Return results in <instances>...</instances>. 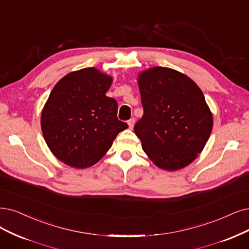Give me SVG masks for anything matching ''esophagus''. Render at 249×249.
<instances>
[{"label": "esophagus", "mask_w": 249, "mask_h": 249, "mask_svg": "<svg viewBox=\"0 0 249 249\" xmlns=\"http://www.w3.org/2000/svg\"><path fill=\"white\" fill-rule=\"evenodd\" d=\"M134 122H135V120H134V118H131L130 120H128V125H129V128H130V129H132V128H133Z\"/></svg>", "instance_id": "1"}]
</instances>
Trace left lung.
I'll return each instance as SVG.
<instances>
[{
	"label": "left lung",
	"instance_id": "left-lung-1",
	"mask_svg": "<svg viewBox=\"0 0 249 249\" xmlns=\"http://www.w3.org/2000/svg\"><path fill=\"white\" fill-rule=\"evenodd\" d=\"M143 115L134 125L144 153L158 167L178 170L194 161L213 130V115L196 83L156 67L139 77Z\"/></svg>",
	"mask_w": 249,
	"mask_h": 249
}]
</instances>
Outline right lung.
I'll return each mask as SVG.
<instances>
[{
    "label": "right lung",
    "mask_w": 249,
    "mask_h": 249,
    "mask_svg": "<svg viewBox=\"0 0 249 249\" xmlns=\"http://www.w3.org/2000/svg\"><path fill=\"white\" fill-rule=\"evenodd\" d=\"M112 78L94 68L70 72L49 95L41 117L44 139L55 157L76 168L95 164L120 131L116 99L106 95Z\"/></svg>",
    "instance_id": "right-lung-1"
}]
</instances>
